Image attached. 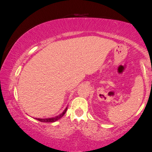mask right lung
<instances>
[{
	"label": "right lung",
	"instance_id": "1",
	"mask_svg": "<svg viewBox=\"0 0 152 152\" xmlns=\"http://www.w3.org/2000/svg\"><path fill=\"white\" fill-rule=\"evenodd\" d=\"M67 109H68V107H66V109L63 111V113H61L59 115L56 116V117L50 118H45V119H41V118H36V119L37 120H39V121L43 122H54L57 121V120H58L59 119H60L61 118L63 117V115L65 114L66 111H67Z\"/></svg>",
	"mask_w": 152,
	"mask_h": 152
}]
</instances>
